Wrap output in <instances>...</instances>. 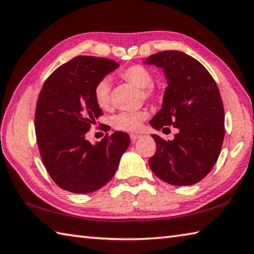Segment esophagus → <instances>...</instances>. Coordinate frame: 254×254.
Returning a JSON list of instances; mask_svg holds the SVG:
<instances>
[{
	"instance_id": "obj_1",
	"label": "esophagus",
	"mask_w": 254,
	"mask_h": 254,
	"mask_svg": "<svg viewBox=\"0 0 254 254\" xmlns=\"http://www.w3.org/2000/svg\"><path fill=\"white\" fill-rule=\"evenodd\" d=\"M130 137H131L132 142H135L136 140H138V138L141 137V135H140V134H131Z\"/></svg>"
}]
</instances>
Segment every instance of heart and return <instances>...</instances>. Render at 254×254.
I'll return each mask as SVG.
<instances>
[{"label": "heart", "mask_w": 254, "mask_h": 254, "mask_svg": "<svg viewBox=\"0 0 254 254\" xmlns=\"http://www.w3.org/2000/svg\"><path fill=\"white\" fill-rule=\"evenodd\" d=\"M120 76L134 86L142 88V97L152 100H161L164 96V88L156 86L153 82V73L147 67L143 64H134L123 69ZM93 99L97 106L107 110L111 104V84L108 78H102L93 88ZM147 118L145 110L138 111H122L111 117L110 122L112 127L119 131L133 132L141 127L142 121Z\"/></svg>", "instance_id": "obj_1"}]
</instances>
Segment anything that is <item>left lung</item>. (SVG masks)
Instances as JSON below:
<instances>
[{"label":"left lung","mask_w":254,"mask_h":254,"mask_svg":"<svg viewBox=\"0 0 254 254\" xmlns=\"http://www.w3.org/2000/svg\"><path fill=\"white\" fill-rule=\"evenodd\" d=\"M145 63L163 68L168 83L151 126L163 131L173 126L178 131L172 141L153 134L156 152L148 165L171 185H192L207 176L221 151L225 110L219 89L209 71L185 53L160 52Z\"/></svg>","instance_id":"left-lung-1"}]
</instances>
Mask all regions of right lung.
I'll use <instances>...</instances> for the list:
<instances>
[{
  "mask_svg": "<svg viewBox=\"0 0 254 254\" xmlns=\"http://www.w3.org/2000/svg\"><path fill=\"white\" fill-rule=\"evenodd\" d=\"M119 64L112 59L77 56L44 82L35 111V134L44 166L64 190L88 193L111 180L130 145L127 133H107L96 145L86 140L102 116L93 88Z\"/></svg>",
  "mask_w": 254,
  "mask_h": 254,
  "instance_id": "add662e5",
  "label": "right lung"
}]
</instances>
